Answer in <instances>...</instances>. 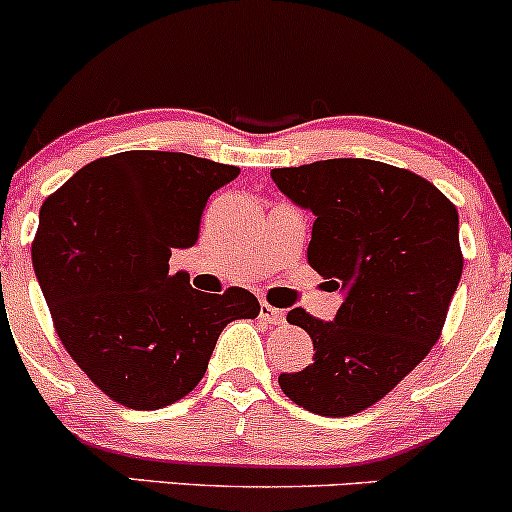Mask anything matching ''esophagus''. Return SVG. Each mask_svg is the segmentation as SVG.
<instances>
[{"instance_id":"obj_1","label":"esophagus","mask_w":512,"mask_h":512,"mask_svg":"<svg viewBox=\"0 0 512 512\" xmlns=\"http://www.w3.org/2000/svg\"><path fill=\"white\" fill-rule=\"evenodd\" d=\"M260 320L264 325H281L284 322V310L274 308V305L269 303H262L260 305Z\"/></svg>"}]
</instances>
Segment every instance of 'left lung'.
Wrapping results in <instances>:
<instances>
[{
  "instance_id": "left-lung-1",
  "label": "left lung",
  "mask_w": 512,
  "mask_h": 512,
  "mask_svg": "<svg viewBox=\"0 0 512 512\" xmlns=\"http://www.w3.org/2000/svg\"><path fill=\"white\" fill-rule=\"evenodd\" d=\"M286 197L315 214L308 262L346 293L334 322L293 308L315 346L310 366L281 373L284 395L320 416L373 407L424 361L462 276L460 219L433 182L368 158L274 168Z\"/></svg>"
}]
</instances>
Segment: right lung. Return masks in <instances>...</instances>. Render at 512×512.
<instances>
[{
    "instance_id": "obj_1",
    "label": "right lung",
    "mask_w": 512,
    "mask_h": 512,
    "mask_svg": "<svg viewBox=\"0 0 512 512\" xmlns=\"http://www.w3.org/2000/svg\"><path fill=\"white\" fill-rule=\"evenodd\" d=\"M240 168L175 151H122L69 178L40 207L31 255L57 337L98 390L161 409L195 390L231 320L260 303L231 286L199 293L170 274L199 238L211 192Z\"/></svg>"
}]
</instances>
